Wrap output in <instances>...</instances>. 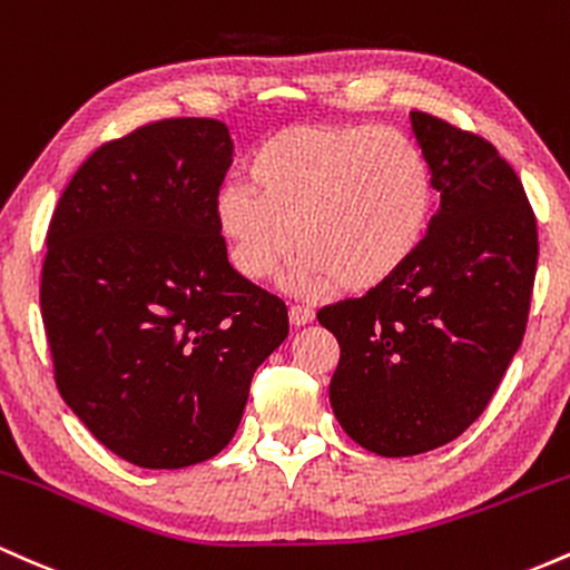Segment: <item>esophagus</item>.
Here are the masks:
<instances>
[{
    "label": "esophagus",
    "mask_w": 570,
    "mask_h": 570,
    "mask_svg": "<svg viewBox=\"0 0 570 570\" xmlns=\"http://www.w3.org/2000/svg\"><path fill=\"white\" fill-rule=\"evenodd\" d=\"M287 315H291V323L296 325V328H298V325H306V323H312V320H315V312H312L309 306H302V304H293Z\"/></svg>",
    "instance_id": "34e87169"
}]
</instances>
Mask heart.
<instances>
[{"label":"heart","mask_w":570,"mask_h":570,"mask_svg":"<svg viewBox=\"0 0 570 570\" xmlns=\"http://www.w3.org/2000/svg\"><path fill=\"white\" fill-rule=\"evenodd\" d=\"M245 175L247 185L217 190V234L250 283L302 247L285 274L298 296L336 283L363 293L395 277L423 245L436 194L414 139L376 126H291L255 147Z\"/></svg>","instance_id":"heart-1"}]
</instances>
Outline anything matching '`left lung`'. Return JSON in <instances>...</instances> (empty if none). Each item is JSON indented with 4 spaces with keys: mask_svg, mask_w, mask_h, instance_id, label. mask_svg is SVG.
<instances>
[{
    "mask_svg": "<svg viewBox=\"0 0 570 570\" xmlns=\"http://www.w3.org/2000/svg\"><path fill=\"white\" fill-rule=\"evenodd\" d=\"M412 131L441 199L423 245L387 283L317 312L342 350L338 425L382 458L450 444L484 412L525 336L539 261L525 188L495 147L428 112Z\"/></svg>",
    "mask_w": 570,
    "mask_h": 570,
    "instance_id": "obj_1",
    "label": "left lung"
}]
</instances>
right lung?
Returning a JSON list of instances; mask_svg holds the SVG:
<instances>
[{"instance_id": "1", "label": "right lung", "mask_w": 570, "mask_h": 570, "mask_svg": "<svg viewBox=\"0 0 570 570\" xmlns=\"http://www.w3.org/2000/svg\"><path fill=\"white\" fill-rule=\"evenodd\" d=\"M232 134L169 118L101 145L48 228L40 306L56 385L139 469L215 458L239 428L287 306L228 264L215 196Z\"/></svg>"}]
</instances>
